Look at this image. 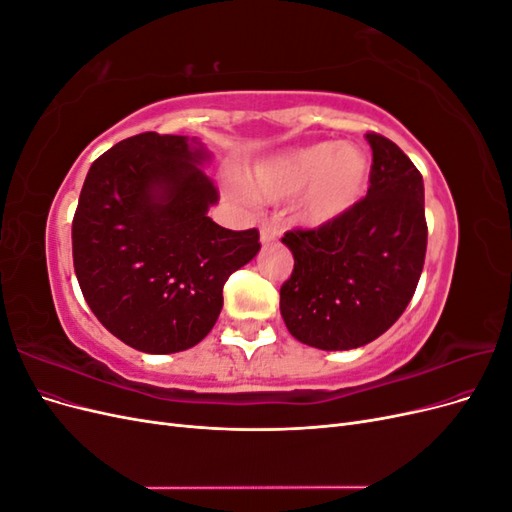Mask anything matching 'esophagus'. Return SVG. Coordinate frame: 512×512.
<instances>
[{
  "instance_id": "34e87169",
  "label": "esophagus",
  "mask_w": 512,
  "mask_h": 512,
  "mask_svg": "<svg viewBox=\"0 0 512 512\" xmlns=\"http://www.w3.org/2000/svg\"><path fill=\"white\" fill-rule=\"evenodd\" d=\"M277 235H280V232H277V228L273 224H262L260 226V243L262 245L273 243L277 239Z\"/></svg>"
}]
</instances>
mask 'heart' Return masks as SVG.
I'll return each instance as SVG.
<instances>
[{
	"mask_svg": "<svg viewBox=\"0 0 512 512\" xmlns=\"http://www.w3.org/2000/svg\"><path fill=\"white\" fill-rule=\"evenodd\" d=\"M369 185V160L352 143H316L262 160L247 170L254 198L280 203L301 194L299 218L320 226L361 203Z\"/></svg>",
	"mask_w": 512,
	"mask_h": 512,
	"instance_id": "obj_1",
	"label": "heart"
}]
</instances>
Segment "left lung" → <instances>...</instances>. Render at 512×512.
<instances>
[{"label":"left lung","mask_w":512,"mask_h":512,"mask_svg":"<svg viewBox=\"0 0 512 512\" xmlns=\"http://www.w3.org/2000/svg\"><path fill=\"white\" fill-rule=\"evenodd\" d=\"M365 138L374 153L367 196L342 218L282 237L294 256L282 318L294 339L320 350L361 348L391 329L425 265L423 177L389 138Z\"/></svg>","instance_id":"1"}]
</instances>
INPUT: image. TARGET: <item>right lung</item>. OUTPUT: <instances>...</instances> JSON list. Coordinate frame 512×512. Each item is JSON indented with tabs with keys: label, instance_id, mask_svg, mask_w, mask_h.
Returning a JSON list of instances; mask_svg holds the SVG:
<instances>
[{
	"label": "right lung",
	"instance_id": "add662e5",
	"mask_svg": "<svg viewBox=\"0 0 512 512\" xmlns=\"http://www.w3.org/2000/svg\"><path fill=\"white\" fill-rule=\"evenodd\" d=\"M198 138L143 132L91 164L72 222L76 280L91 312L147 354L196 346L218 320L224 284L258 250V230L207 211L218 190Z\"/></svg>",
	"mask_w": 512,
	"mask_h": 512
}]
</instances>
